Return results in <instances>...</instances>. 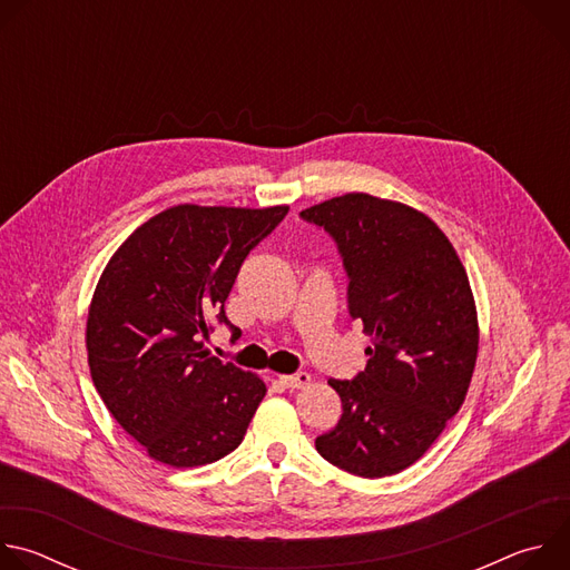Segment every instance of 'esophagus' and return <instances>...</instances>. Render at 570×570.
Masks as SVG:
<instances>
[{"instance_id": "1", "label": "esophagus", "mask_w": 570, "mask_h": 570, "mask_svg": "<svg viewBox=\"0 0 570 570\" xmlns=\"http://www.w3.org/2000/svg\"><path fill=\"white\" fill-rule=\"evenodd\" d=\"M282 383L291 390H297V387H306L311 383V374L306 372H295V374H286V376H279Z\"/></svg>"}]
</instances>
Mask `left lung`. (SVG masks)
<instances>
[{
    "instance_id": "1",
    "label": "left lung",
    "mask_w": 570,
    "mask_h": 570,
    "mask_svg": "<svg viewBox=\"0 0 570 570\" xmlns=\"http://www.w3.org/2000/svg\"><path fill=\"white\" fill-rule=\"evenodd\" d=\"M327 232L347 273V311L372 336L367 365L341 394L317 453L361 478L417 462L460 411L478 356V317L460 257L422 212L345 194L299 212Z\"/></svg>"
}]
</instances>
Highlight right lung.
Returning a JSON list of instances; mask_svg holds the SVG:
<instances>
[{
    "label": "right lung",
    "instance_id": "right-lung-1",
    "mask_svg": "<svg viewBox=\"0 0 570 570\" xmlns=\"http://www.w3.org/2000/svg\"><path fill=\"white\" fill-rule=\"evenodd\" d=\"M288 207L178 205L137 227L108 262L88 315V363L121 429L169 466L232 453L266 394L234 363L209 356L212 317L253 248Z\"/></svg>",
    "mask_w": 570,
    "mask_h": 570
}]
</instances>
